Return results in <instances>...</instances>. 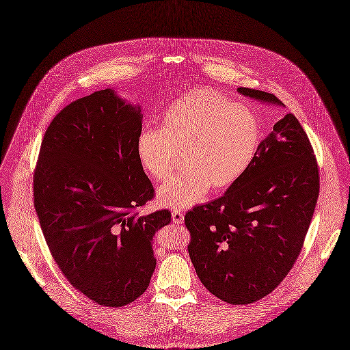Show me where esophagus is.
I'll list each match as a JSON object with an SVG mask.
<instances>
[{
	"mask_svg": "<svg viewBox=\"0 0 350 350\" xmlns=\"http://www.w3.org/2000/svg\"><path fill=\"white\" fill-rule=\"evenodd\" d=\"M172 218H173L174 224H183L184 222V213L180 212V211H174L172 213Z\"/></svg>",
	"mask_w": 350,
	"mask_h": 350,
	"instance_id": "esophagus-1",
	"label": "esophagus"
}]
</instances>
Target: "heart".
I'll return each instance as SVG.
<instances>
[{
    "mask_svg": "<svg viewBox=\"0 0 350 350\" xmlns=\"http://www.w3.org/2000/svg\"><path fill=\"white\" fill-rule=\"evenodd\" d=\"M261 142L257 116L249 107L209 89H196L173 101L160 129L145 128L135 142L137 157L157 181L185 170L159 190L160 204L183 211L202 201L211 187L229 188L254 160Z\"/></svg>",
    "mask_w": 350,
    "mask_h": 350,
    "instance_id": "obj_1",
    "label": "heart"
}]
</instances>
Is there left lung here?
<instances>
[{
	"label": "left lung",
	"instance_id": "left-lung-1",
	"mask_svg": "<svg viewBox=\"0 0 350 350\" xmlns=\"http://www.w3.org/2000/svg\"><path fill=\"white\" fill-rule=\"evenodd\" d=\"M237 92L284 107L271 93L249 88ZM319 191L313 148L289 113L274 124L239 181L221 198L185 215L189 256L202 285L232 305L271 293L296 262Z\"/></svg>",
	"mask_w": 350,
	"mask_h": 350
}]
</instances>
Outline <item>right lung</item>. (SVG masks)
I'll list each match as a JSON object with an SVG mask.
<instances>
[{"label":"right lung","mask_w":350,"mask_h":350,"mask_svg":"<svg viewBox=\"0 0 350 350\" xmlns=\"http://www.w3.org/2000/svg\"><path fill=\"white\" fill-rule=\"evenodd\" d=\"M139 105L113 89L62 109L48 126L33 177L34 208L62 274L103 306H124L149 286L153 236L170 212L138 215L154 189L137 157Z\"/></svg>","instance_id":"right-lung-1"}]
</instances>
